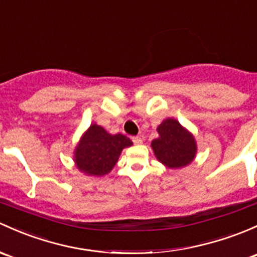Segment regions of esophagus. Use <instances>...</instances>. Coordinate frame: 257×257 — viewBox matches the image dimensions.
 Listing matches in <instances>:
<instances>
[{
  "label": "esophagus",
  "instance_id": "esophagus-1",
  "mask_svg": "<svg viewBox=\"0 0 257 257\" xmlns=\"http://www.w3.org/2000/svg\"><path fill=\"white\" fill-rule=\"evenodd\" d=\"M132 140H133V143L136 145H139V144H142V143H143V138L142 137H133V139H132Z\"/></svg>",
  "mask_w": 257,
  "mask_h": 257
}]
</instances>
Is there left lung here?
<instances>
[{"mask_svg": "<svg viewBox=\"0 0 257 257\" xmlns=\"http://www.w3.org/2000/svg\"><path fill=\"white\" fill-rule=\"evenodd\" d=\"M159 138L151 142L155 156L170 169L187 166L196 155V142L193 137L178 123L169 118L158 126Z\"/></svg>", "mask_w": 257, "mask_h": 257, "instance_id": "obj_1", "label": "left lung"}]
</instances>
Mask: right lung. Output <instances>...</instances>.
Wrapping results in <instances>:
<instances>
[{
	"mask_svg": "<svg viewBox=\"0 0 257 257\" xmlns=\"http://www.w3.org/2000/svg\"><path fill=\"white\" fill-rule=\"evenodd\" d=\"M133 144L123 134L107 133L102 126L92 124L75 151V163L88 176H103L113 169L120 151Z\"/></svg>",
	"mask_w": 257,
	"mask_h": 257,
	"instance_id": "1",
	"label": "right lung"
}]
</instances>
